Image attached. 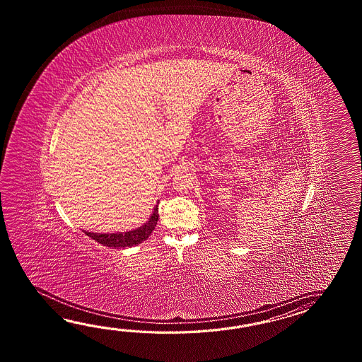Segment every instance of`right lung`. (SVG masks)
Returning <instances> with one entry per match:
<instances>
[{
  "label": "right lung",
  "mask_w": 362,
  "mask_h": 362,
  "mask_svg": "<svg viewBox=\"0 0 362 362\" xmlns=\"http://www.w3.org/2000/svg\"><path fill=\"white\" fill-rule=\"evenodd\" d=\"M158 206L154 208L153 215L150 216L148 221L144 223L142 226L137 228L136 230L127 231V233H112V234H98V233H89L85 231L88 237L97 240L100 245L107 247H132L134 245H139L144 240L148 238V235L154 231L156 223H158Z\"/></svg>",
  "instance_id": "add662e5"
}]
</instances>
